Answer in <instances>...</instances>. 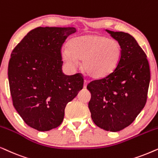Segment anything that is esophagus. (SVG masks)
<instances>
[{"instance_id":"obj_1","label":"esophagus","mask_w":158,"mask_h":158,"mask_svg":"<svg viewBox=\"0 0 158 158\" xmlns=\"http://www.w3.org/2000/svg\"><path fill=\"white\" fill-rule=\"evenodd\" d=\"M87 83H88V81H87V80H85V81H84V88L87 87Z\"/></svg>"}]
</instances>
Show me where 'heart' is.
Masks as SVG:
<instances>
[{"mask_svg":"<svg viewBox=\"0 0 158 158\" xmlns=\"http://www.w3.org/2000/svg\"><path fill=\"white\" fill-rule=\"evenodd\" d=\"M121 52V45L116 40L90 34L73 38L69 45L61 48L60 55L69 69H75L81 59L84 71L89 77L100 79L115 70Z\"/></svg>","mask_w":158,"mask_h":158,"instance_id":"heart-1","label":"heart"}]
</instances>
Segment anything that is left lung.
<instances>
[{
  "label": "left lung",
  "instance_id": "left-lung-1",
  "mask_svg": "<svg viewBox=\"0 0 158 158\" xmlns=\"http://www.w3.org/2000/svg\"><path fill=\"white\" fill-rule=\"evenodd\" d=\"M106 31L121 44V59L110 74L88 84V106L95 125L115 132L129 127L144 108L150 71L146 54L131 35Z\"/></svg>",
  "mask_w": 158,
  "mask_h": 158
}]
</instances>
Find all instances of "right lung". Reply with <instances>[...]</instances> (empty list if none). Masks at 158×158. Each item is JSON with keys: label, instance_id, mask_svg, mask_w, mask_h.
<instances>
[{"label": "right lung", "instance_id": "add662e5", "mask_svg": "<svg viewBox=\"0 0 158 158\" xmlns=\"http://www.w3.org/2000/svg\"><path fill=\"white\" fill-rule=\"evenodd\" d=\"M74 27H37L14 48L8 77L14 108L29 127L46 131L61 124L64 110L82 89L81 73L65 75L60 50Z\"/></svg>", "mask_w": 158, "mask_h": 158}]
</instances>
